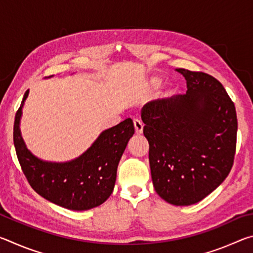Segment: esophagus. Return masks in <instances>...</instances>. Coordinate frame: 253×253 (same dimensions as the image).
<instances>
[{"instance_id":"obj_1","label":"esophagus","mask_w":253,"mask_h":253,"mask_svg":"<svg viewBox=\"0 0 253 253\" xmlns=\"http://www.w3.org/2000/svg\"><path fill=\"white\" fill-rule=\"evenodd\" d=\"M134 127H135V132L137 135H140L143 132V123L139 121V119H134Z\"/></svg>"}]
</instances>
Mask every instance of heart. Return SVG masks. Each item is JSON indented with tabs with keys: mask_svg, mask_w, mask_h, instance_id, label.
Here are the masks:
<instances>
[{
	"mask_svg": "<svg viewBox=\"0 0 253 253\" xmlns=\"http://www.w3.org/2000/svg\"><path fill=\"white\" fill-rule=\"evenodd\" d=\"M155 84H160V80H158V79H156V80H155Z\"/></svg>",
	"mask_w": 253,
	"mask_h": 253,
	"instance_id": "obj_1",
	"label": "heart"
}]
</instances>
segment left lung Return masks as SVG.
Listing matches in <instances>:
<instances>
[{
	"instance_id": "left-lung-1",
	"label": "left lung",
	"mask_w": 253,
	"mask_h": 253,
	"mask_svg": "<svg viewBox=\"0 0 253 253\" xmlns=\"http://www.w3.org/2000/svg\"><path fill=\"white\" fill-rule=\"evenodd\" d=\"M187 91L142 109L154 187L173 205H192L215 190L232 169L238 119L233 101L214 77L176 69Z\"/></svg>"
}]
</instances>
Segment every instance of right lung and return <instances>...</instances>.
Listing matches in <instances>:
<instances>
[{
	"instance_id": "obj_1",
	"label": "right lung",
	"mask_w": 253,
	"mask_h": 253,
	"mask_svg": "<svg viewBox=\"0 0 253 253\" xmlns=\"http://www.w3.org/2000/svg\"><path fill=\"white\" fill-rule=\"evenodd\" d=\"M25 91L15 114L13 140L22 172L34 191L59 207L85 211L105 202L113 193L118 163L135 128L130 118L101 132L83 155L66 163L44 162L32 155L20 131Z\"/></svg>"
}]
</instances>
